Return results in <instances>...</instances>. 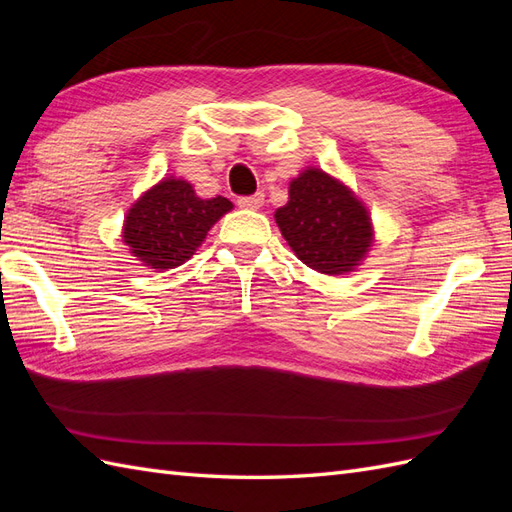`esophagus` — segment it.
Listing matches in <instances>:
<instances>
[{
    "instance_id": "34e87169",
    "label": "esophagus",
    "mask_w": 512,
    "mask_h": 512,
    "mask_svg": "<svg viewBox=\"0 0 512 512\" xmlns=\"http://www.w3.org/2000/svg\"><path fill=\"white\" fill-rule=\"evenodd\" d=\"M262 203H265V194H262V192H256L252 196H239L237 198V205L243 207V209H260Z\"/></svg>"
}]
</instances>
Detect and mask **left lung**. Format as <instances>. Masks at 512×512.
I'll return each mask as SVG.
<instances>
[{"label":"left lung","mask_w":512,"mask_h":512,"mask_svg":"<svg viewBox=\"0 0 512 512\" xmlns=\"http://www.w3.org/2000/svg\"><path fill=\"white\" fill-rule=\"evenodd\" d=\"M288 194L275 222L299 260L327 275L359 265L371 245V222L346 185L309 168L290 183Z\"/></svg>","instance_id":"obj_1"}]
</instances>
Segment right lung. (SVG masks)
<instances>
[{
    "label": "right lung",
    "instance_id": "1",
    "mask_svg": "<svg viewBox=\"0 0 512 512\" xmlns=\"http://www.w3.org/2000/svg\"><path fill=\"white\" fill-rule=\"evenodd\" d=\"M232 203L224 196L198 198L183 179H164L130 209L123 243L151 269H173L192 258L209 228Z\"/></svg>",
    "mask_w": 512,
    "mask_h": 512
}]
</instances>
